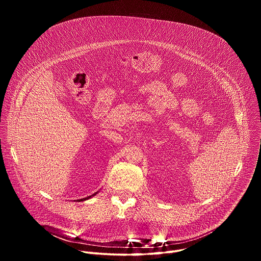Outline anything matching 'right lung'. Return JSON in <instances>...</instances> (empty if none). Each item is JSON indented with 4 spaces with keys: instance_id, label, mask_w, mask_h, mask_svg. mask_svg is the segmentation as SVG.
<instances>
[{
    "instance_id": "obj_1",
    "label": "right lung",
    "mask_w": 261,
    "mask_h": 261,
    "mask_svg": "<svg viewBox=\"0 0 261 261\" xmlns=\"http://www.w3.org/2000/svg\"><path fill=\"white\" fill-rule=\"evenodd\" d=\"M97 193H98V192H96V193H94V194H93V195H91V196H88V197H85V198H82V199H79V200H74V201H79V202H80V201H84V200H87V199H89V198H91V197H93V196H95V195H96V194H97Z\"/></svg>"
}]
</instances>
